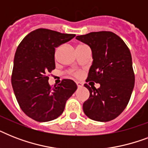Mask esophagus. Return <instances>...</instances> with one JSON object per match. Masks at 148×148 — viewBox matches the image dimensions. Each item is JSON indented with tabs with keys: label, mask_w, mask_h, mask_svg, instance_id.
<instances>
[{
	"label": "esophagus",
	"mask_w": 148,
	"mask_h": 148,
	"mask_svg": "<svg viewBox=\"0 0 148 148\" xmlns=\"http://www.w3.org/2000/svg\"><path fill=\"white\" fill-rule=\"evenodd\" d=\"M77 88H81L83 87V84L81 83V82H77Z\"/></svg>",
	"instance_id": "esophagus-1"
}]
</instances>
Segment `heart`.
<instances>
[{"instance_id": "obj_1", "label": "heart", "mask_w": 148, "mask_h": 148, "mask_svg": "<svg viewBox=\"0 0 148 148\" xmlns=\"http://www.w3.org/2000/svg\"><path fill=\"white\" fill-rule=\"evenodd\" d=\"M80 46V45H79ZM70 74L73 75V76L76 77H80L81 76V72L80 71H71L69 72Z\"/></svg>"}]
</instances>
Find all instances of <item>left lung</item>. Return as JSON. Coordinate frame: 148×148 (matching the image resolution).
I'll return each mask as SVG.
<instances>
[{"label":"left lung","mask_w":148,"mask_h":148,"mask_svg":"<svg viewBox=\"0 0 148 148\" xmlns=\"http://www.w3.org/2000/svg\"><path fill=\"white\" fill-rule=\"evenodd\" d=\"M76 39L92 51L93 63L86 81L101 85L97 89L84 84L90 97L84 103V112L96 121H110L125 109L134 87L130 50L119 36L110 31L91 32L77 36Z\"/></svg>","instance_id":"1"}]
</instances>
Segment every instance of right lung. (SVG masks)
I'll list each match as a JSON object with an SVG mask.
<instances>
[{
    "label": "right lung",
    "mask_w": 148,
    "mask_h": 148,
    "mask_svg": "<svg viewBox=\"0 0 148 148\" xmlns=\"http://www.w3.org/2000/svg\"><path fill=\"white\" fill-rule=\"evenodd\" d=\"M74 37L39 28L28 34L17 47L11 76L13 90L20 108L34 121L46 122L58 118L77 88L70 79H64L51 88L47 76L55 69L56 47Z\"/></svg>",
    "instance_id": "add662e5"
}]
</instances>
